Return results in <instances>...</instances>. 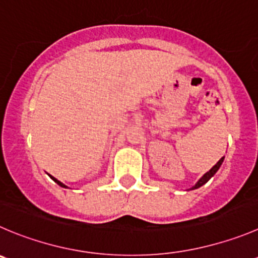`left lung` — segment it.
<instances>
[{
  "mask_svg": "<svg viewBox=\"0 0 258 258\" xmlns=\"http://www.w3.org/2000/svg\"><path fill=\"white\" fill-rule=\"evenodd\" d=\"M223 159H224V157H223V158H220L219 161H218V163L215 164L214 167H213L212 170L209 171V172H207V173H205V175L203 176V177H201L200 180L198 181V183H196V185L194 186L192 188H199V187H200V186H203V185H204V183H207L208 181H209L210 178H212L213 176L215 175V172H217V171L219 170V167H220V166H222V163H223Z\"/></svg>",
  "mask_w": 258,
  "mask_h": 258,
  "instance_id": "1",
  "label": "left lung"
}]
</instances>
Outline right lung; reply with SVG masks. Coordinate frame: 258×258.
<instances>
[{
    "label": "right lung",
    "mask_w": 258,
    "mask_h": 258,
    "mask_svg": "<svg viewBox=\"0 0 258 258\" xmlns=\"http://www.w3.org/2000/svg\"><path fill=\"white\" fill-rule=\"evenodd\" d=\"M50 177H51V178H53V180H54V181H55V182H57V183H58V185H59V186H62V187H67V186H66V185H63V183H62V182H60V181H58V180H57V178H54V177H53V176H50Z\"/></svg>",
    "instance_id": "1"
}]
</instances>
